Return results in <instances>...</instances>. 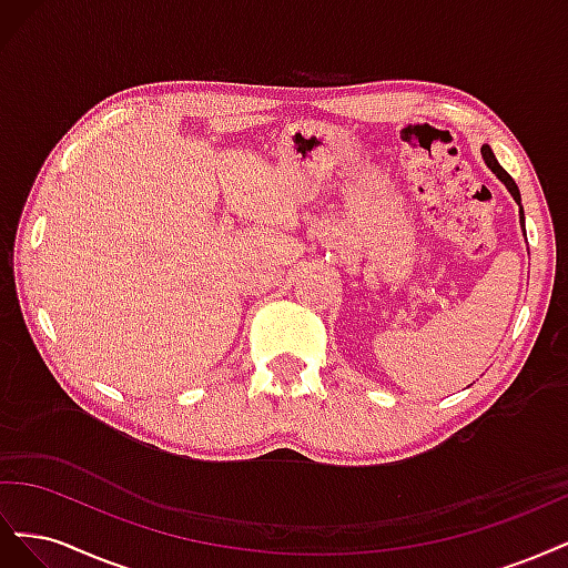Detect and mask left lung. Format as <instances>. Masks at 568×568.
Masks as SVG:
<instances>
[{
	"mask_svg": "<svg viewBox=\"0 0 568 568\" xmlns=\"http://www.w3.org/2000/svg\"><path fill=\"white\" fill-rule=\"evenodd\" d=\"M480 156H484L486 165L490 168V173H493L497 180H500V182L507 186V192L511 194V199L517 201V205H519V222H521V232H524V236H526V225H524V205H521V194H519V186H517V182H514V180L509 178L507 170H505L500 163H497L495 153H493V149H490L488 144L480 146Z\"/></svg>",
	"mask_w": 568,
	"mask_h": 568,
	"instance_id": "left-lung-1",
	"label": "left lung"
}]
</instances>
